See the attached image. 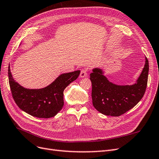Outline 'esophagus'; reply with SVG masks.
Segmentation results:
<instances>
[{
    "mask_svg": "<svg viewBox=\"0 0 159 159\" xmlns=\"http://www.w3.org/2000/svg\"><path fill=\"white\" fill-rule=\"evenodd\" d=\"M80 76V78H85V77L87 76V70L86 69L81 70Z\"/></svg>",
    "mask_w": 159,
    "mask_h": 159,
    "instance_id": "obj_1",
    "label": "esophagus"
}]
</instances>
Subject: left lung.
Wrapping results in <instances>:
<instances>
[{
  "label": "left lung",
  "instance_id": "left-lung-1",
  "mask_svg": "<svg viewBox=\"0 0 159 159\" xmlns=\"http://www.w3.org/2000/svg\"><path fill=\"white\" fill-rule=\"evenodd\" d=\"M145 64L136 83L133 85L114 84L103 75L100 68H94L90 74L92 84L91 97L94 107L105 115L118 117L134 107L143 98L147 85L148 61Z\"/></svg>",
  "mask_w": 159,
  "mask_h": 159
}]
</instances>
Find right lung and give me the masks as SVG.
Wrapping results in <instances>:
<instances>
[{
	"label": "right lung",
	"mask_w": 159,
	"mask_h": 159,
	"mask_svg": "<svg viewBox=\"0 0 159 159\" xmlns=\"http://www.w3.org/2000/svg\"><path fill=\"white\" fill-rule=\"evenodd\" d=\"M8 80L14 102L18 107L32 116L38 118L54 117L64 106V91L75 80L80 70L62 74L42 89H26L16 82L8 66Z\"/></svg>",
	"instance_id": "right-lung-1"
}]
</instances>
